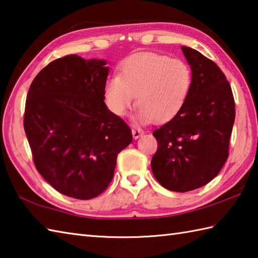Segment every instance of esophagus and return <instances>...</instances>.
<instances>
[{"label": "esophagus", "mask_w": 258, "mask_h": 258, "mask_svg": "<svg viewBox=\"0 0 258 258\" xmlns=\"http://www.w3.org/2000/svg\"><path fill=\"white\" fill-rule=\"evenodd\" d=\"M132 134H133V138L136 140V139H139L140 136L143 134V131L141 130V128H139V127H133L132 128Z\"/></svg>", "instance_id": "1"}]
</instances>
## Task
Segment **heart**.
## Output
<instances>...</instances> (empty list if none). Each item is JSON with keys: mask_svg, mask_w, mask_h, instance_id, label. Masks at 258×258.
Returning a JSON list of instances; mask_svg holds the SVG:
<instances>
[{"mask_svg": "<svg viewBox=\"0 0 258 258\" xmlns=\"http://www.w3.org/2000/svg\"><path fill=\"white\" fill-rule=\"evenodd\" d=\"M192 85V72L183 60L142 52L120 64L119 76L107 79L105 99L109 109L123 116L138 99L139 118L165 122L183 107Z\"/></svg>", "mask_w": 258, "mask_h": 258, "instance_id": "1", "label": "heart"}]
</instances>
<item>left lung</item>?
I'll return each mask as SVG.
<instances>
[{
	"instance_id": "8db88e82",
	"label": "left lung",
	"mask_w": 258,
	"mask_h": 258,
	"mask_svg": "<svg viewBox=\"0 0 258 258\" xmlns=\"http://www.w3.org/2000/svg\"><path fill=\"white\" fill-rule=\"evenodd\" d=\"M192 72L189 97L174 117L155 130L152 172L165 189L186 192L210 182L229 155L235 100L225 74L213 60L182 47Z\"/></svg>"
}]
</instances>
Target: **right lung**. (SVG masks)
Listing matches in <instances>:
<instances>
[{
	"mask_svg": "<svg viewBox=\"0 0 258 258\" xmlns=\"http://www.w3.org/2000/svg\"><path fill=\"white\" fill-rule=\"evenodd\" d=\"M76 54L55 59L30 86L23 125L38 172L75 199L103 194L114 176L117 154L133 136L105 105L108 67Z\"/></svg>",
	"mask_w": 258,
	"mask_h": 258,
	"instance_id": "right-lung-1",
	"label": "right lung"
}]
</instances>
